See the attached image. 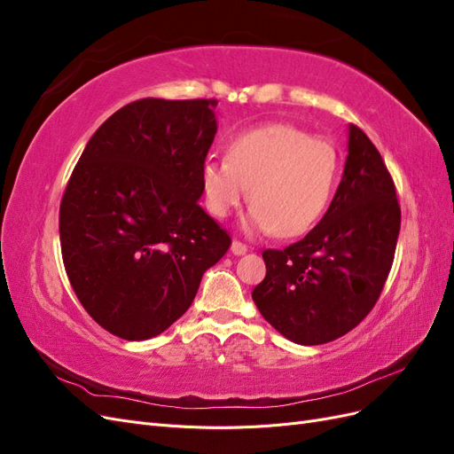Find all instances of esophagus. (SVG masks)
<instances>
[{
  "label": "esophagus",
  "instance_id": "1",
  "mask_svg": "<svg viewBox=\"0 0 454 454\" xmlns=\"http://www.w3.org/2000/svg\"><path fill=\"white\" fill-rule=\"evenodd\" d=\"M231 252H232V255H244L246 252H248V246L242 244V242H239V240H232V244H231Z\"/></svg>",
  "mask_w": 454,
  "mask_h": 454
}]
</instances>
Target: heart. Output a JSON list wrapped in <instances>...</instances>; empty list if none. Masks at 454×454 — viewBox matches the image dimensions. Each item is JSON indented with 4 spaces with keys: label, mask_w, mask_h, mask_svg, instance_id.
Returning <instances> with one entry per match:
<instances>
[{
    "label": "heart",
    "mask_w": 454,
    "mask_h": 454,
    "mask_svg": "<svg viewBox=\"0 0 454 454\" xmlns=\"http://www.w3.org/2000/svg\"><path fill=\"white\" fill-rule=\"evenodd\" d=\"M337 176L339 153L332 142L274 122L235 136L227 159H206L200 185L206 206L219 219L235 212L250 189L248 229L292 239L320 222Z\"/></svg>",
    "instance_id": "obj_1"
}]
</instances>
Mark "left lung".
<instances>
[{
	"label": "left lung",
	"instance_id": "8db88e82",
	"mask_svg": "<svg viewBox=\"0 0 454 454\" xmlns=\"http://www.w3.org/2000/svg\"><path fill=\"white\" fill-rule=\"evenodd\" d=\"M337 193L305 239L265 250L267 274L252 292L261 316L297 345L348 333L375 307L394 261L402 212L377 147L348 125Z\"/></svg>",
	"mask_w": 454,
	"mask_h": 454
}]
</instances>
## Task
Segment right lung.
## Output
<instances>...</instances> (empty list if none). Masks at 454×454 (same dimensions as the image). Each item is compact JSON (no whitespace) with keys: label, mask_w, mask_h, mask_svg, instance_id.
Instances as JSON below:
<instances>
[{"label":"right lung","mask_w":454,"mask_h":454,"mask_svg":"<svg viewBox=\"0 0 454 454\" xmlns=\"http://www.w3.org/2000/svg\"><path fill=\"white\" fill-rule=\"evenodd\" d=\"M217 100L144 98L92 134L60 204L66 274L109 333L145 340L193 303L227 232L206 214L200 170Z\"/></svg>","instance_id":"right-lung-1"}]
</instances>
